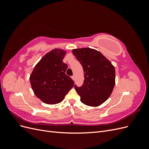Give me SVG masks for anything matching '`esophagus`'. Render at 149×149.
Returning <instances> with one entry per match:
<instances>
[{
	"mask_svg": "<svg viewBox=\"0 0 149 149\" xmlns=\"http://www.w3.org/2000/svg\"><path fill=\"white\" fill-rule=\"evenodd\" d=\"M71 78L73 79V81H74V80H75V76H71Z\"/></svg>",
	"mask_w": 149,
	"mask_h": 149,
	"instance_id": "1",
	"label": "esophagus"
}]
</instances>
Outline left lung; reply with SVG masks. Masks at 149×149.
Masks as SVG:
<instances>
[{
	"instance_id": "1",
	"label": "left lung",
	"mask_w": 149,
	"mask_h": 149,
	"mask_svg": "<svg viewBox=\"0 0 149 149\" xmlns=\"http://www.w3.org/2000/svg\"><path fill=\"white\" fill-rule=\"evenodd\" d=\"M81 64L84 80L82 86H74L84 104L96 107L104 102L113 91L116 82L114 66L99 51L90 48L72 50Z\"/></svg>"
}]
</instances>
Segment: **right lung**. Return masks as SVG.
I'll use <instances>...</instances> for the list:
<instances>
[{
	"label": "right lung",
	"mask_w": 149,
	"mask_h": 149,
	"mask_svg": "<svg viewBox=\"0 0 149 149\" xmlns=\"http://www.w3.org/2000/svg\"><path fill=\"white\" fill-rule=\"evenodd\" d=\"M66 51L55 48L45 54L30 76L35 96L48 104H55L64 100L73 87L74 81L66 74L68 65L63 61Z\"/></svg>",
	"instance_id": "add662e5"
}]
</instances>
